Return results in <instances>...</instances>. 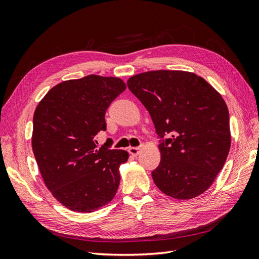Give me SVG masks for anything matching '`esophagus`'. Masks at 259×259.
I'll return each mask as SVG.
<instances>
[{"mask_svg": "<svg viewBox=\"0 0 259 259\" xmlns=\"http://www.w3.org/2000/svg\"><path fill=\"white\" fill-rule=\"evenodd\" d=\"M128 151H129V153L131 156H138L139 155V152H140V148H138V147H130L129 149H128Z\"/></svg>", "mask_w": 259, "mask_h": 259, "instance_id": "34e87169", "label": "esophagus"}]
</instances>
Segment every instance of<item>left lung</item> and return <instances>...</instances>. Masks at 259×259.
Listing matches in <instances>:
<instances>
[{"label": "left lung", "mask_w": 259, "mask_h": 259, "mask_svg": "<svg viewBox=\"0 0 259 259\" xmlns=\"http://www.w3.org/2000/svg\"><path fill=\"white\" fill-rule=\"evenodd\" d=\"M126 85L148 110L157 135H170L159 145L161 160L151 172L156 186L175 199L201 195L223 169L232 142L221 93L187 71H148Z\"/></svg>", "instance_id": "obj_1"}]
</instances>
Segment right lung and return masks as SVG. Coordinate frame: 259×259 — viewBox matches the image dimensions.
I'll return each instance as SVG.
<instances>
[{
    "mask_svg": "<svg viewBox=\"0 0 259 259\" xmlns=\"http://www.w3.org/2000/svg\"><path fill=\"white\" fill-rule=\"evenodd\" d=\"M125 88L119 78L90 74L57 84L37 104L33 153L48 189L70 210L95 211L118 190L129 153L97 148L95 137L107 129L104 114Z\"/></svg>",
    "mask_w": 259,
    "mask_h": 259,
    "instance_id": "right-lung-1",
    "label": "right lung"
}]
</instances>
